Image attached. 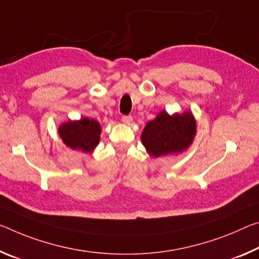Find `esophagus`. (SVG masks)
<instances>
[{
  "instance_id": "esophagus-1",
  "label": "esophagus",
  "mask_w": 259,
  "mask_h": 259,
  "mask_svg": "<svg viewBox=\"0 0 259 259\" xmlns=\"http://www.w3.org/2000/svg\"><path fill=\"white\" fill-rule=\"evenodd\" d=\"M122 122L125 123V124H130L133 122V116L131 115H124V116H122Z\"/></svg>"
}]
</instances>
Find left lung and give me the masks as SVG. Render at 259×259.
Returning <instances> with one entry per match:
<instances>
[{
    "label": "left lung",
    "mask_w": 259,
    "mask_h": 259,
    "mask_svg": "<svg viewBox=\"0 0 259 259\" xmlns=\"http://www.w3.org/2000/svg\"><path fill=\"white\" fill-rule=\"evenodd\" d=\"M196 135V121L191 112L169 115L160 112L147 122L142 133V143L152 157L179 154L191 145Z\"/></svg>",
    "instance_id": "8db88e82"
}]
</instances>
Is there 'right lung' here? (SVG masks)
<instances>
[{
  "instance_id": "1",
  "label": "right lung",
  "mask_w": 259,
  "mask_h": 259,
  "mask_svg": "<svg viewBox=\"0 0 259 259\" xmlns=\"http://www.w3.org/2000/svg\"><path fill=\"white\" fill-rule=\"evenodd\" d=\"M101 126L99 122L88 117L68 121L59 126V135L65 145L72 150L91 153L99 144Z\"/></svg>"
}]
</instances>
